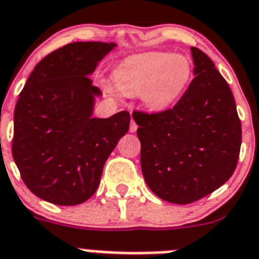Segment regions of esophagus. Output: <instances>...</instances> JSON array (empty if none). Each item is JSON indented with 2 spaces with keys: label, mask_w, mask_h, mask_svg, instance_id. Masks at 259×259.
Wrapping results in <instances>:
<instances>
[{
  "label": "esophagus",
  "mask_w": 259,
  "mask_h": 259,
  "mask_svg": "<svg viewBox=\"0 0 259 259\" xmlns=\"http://www.w3.org/2000/svg\"><path fill=\"white\" fill-rule=\"evenodd\" d=\"M137 127H138V126H137V123L134 122V119H132V122H130V127H129L130 133H134V132H137Z\"/></svg>",
  "instance_id": "1"
}]
</instances>
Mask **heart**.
<instances>
[{
  "instance_id": "heart-1",
  "label": "heart",
  "mask_w": 259,
  "mask_h": 259,
  "mask_svg": "<svg viewBox=\"0 0 259 259\" xmlns=\"http://www.w3.org/2000/svg\"><path fill=\"white\" fill-rule=\"evenodd\" d=\"M191 75L192 66L187 56L151 51L123 60L116 71V81L127 95L141 93L147 109L163 110L183 95Z\"/></svg>"
}]
</instances>
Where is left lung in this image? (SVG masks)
<instances>
[{"label":"left lung","mask_w":259,"mask_h":259,"mask_svg":"<svg viewBox=\"0 0 259 259\" xmlns=\"http://www.w3.org/2000/svg\"><path fill=\"white\" fill-rule=\"evenodd\" d=\"M195 79L172 109L134 112L141 167L149 188L174 204H190L223 186L236 170L241 121L233 93L213 62L191 47Z\"/></svg>","instance_id":"left-lung-1"}]
</instances>
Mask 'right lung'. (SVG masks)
Segmentation results:
<instances>
[{
	"label": "right lung",
	"mask_w": 259,
	"mask_h": 259,
	"mask_svg": "<svg viewBox=\"0 0 259 259\" xmlns=\"http://www.w3.org/2000/svg\"><path fill=\"white\" fill-rule=\"evenodd\" d=\"M116 43L75 42L38 63L14 112L13 158L30 191L56 205L92 196L104 164L129 132L130 114L93 117L103 96L89 76Z\"/></svg>",
	"instance_id": "obj_1"
}]
</instances>
